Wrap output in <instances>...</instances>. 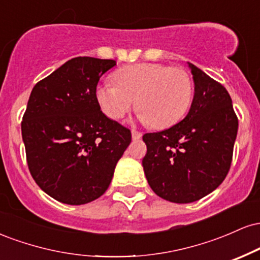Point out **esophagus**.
<instances>
[{
	"mask_svg": "<svg viewBox=\"0 0 260 260\" xmlns=\"http://www.w3.org/2000/svg\"><path fill=\"white\" fill-rule=\"evenodd\" d=\"M142 136H143V134L140 133V132H138V131L132 129V138H133V140L140 139V138H142Z\"/></svg>",
	"mask_w": 260,
	"mask_h": 260,
	"instance_id": "34e87169",
	"label": "esophagus"
}]
</instances>
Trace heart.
Listing matches in <instances>:
<instances>
[{"label":"heart","instance_id":"b5f03b06","mask_svg":"<svg viewBox=\"0 0 260 260\" xmlns=\"http://www.w3.org/2000/svg\"><path fill=\"white\" fill-rule=\"evenodd\" d=\"M116 83L96 86V100L107 117L120 120L136 104L140 120L162 129L177 123L189 109L193 82L181 68L161 63H134L113 74Z\"/></svg>","mask_w":260,"mask_h":260}]
</instances>
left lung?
I'll return each instance as SVG.
<instances>
[{"mask_svg":"<svg viewBox=\"0 0 260 260\" xmlns=\"http://www.w3.org/2000/svg\"><path fill=\"white\" fill-rule=\"evenodd\" d=\"M194 98L181 122L145 133L142 164L155 194L172 203H192L216 189L232 162L238 118L225 86L189 63Z\"/></svg>","mask_w":260,"mask_h":260,"instance_id":"8db88e82","label":"left lung"}]
</instances>
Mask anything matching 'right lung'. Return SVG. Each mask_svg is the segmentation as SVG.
<instances>
[{
  "label": "right lung",
  "instance_id": "right-lung-1",
  "mask_svg": "<svg viewBox=\"0 0 260 260\" xmlns=\"http://www.w3.org/2000/svg\"><path fill=\"white\" fill-rule=\"evenodd\" d=\"M113 59L76 57L32 88L22 121L26 162L37 184L56 201H95L111 183L132 140L128 128L100 110L96 85Z\"/></svg>",
  "mask_w": 260,
  "mask_h": 260
}]
</instances>
